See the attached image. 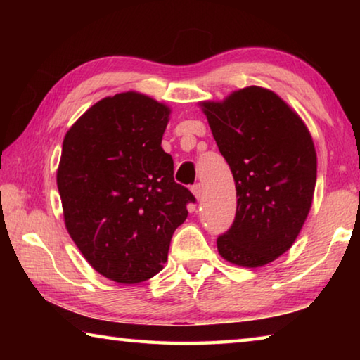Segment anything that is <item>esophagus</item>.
<instances>
[{"label":"esophagus","instance_id":"1","mask_svg":"<svg viewBox=\"0 0 360 360\" xmlns=\"http://www.w3.org/2000/svg\"><path fill=\"white\" fill-rule=\"evenodd\" d=\"M191 191H192V193L195 195V198H197V200L202 198V195H203V187H202V184H200V182H198V184H193Z\"/></svg>","mask_w":360,"mask_h":360}]
</instances>
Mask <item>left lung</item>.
Returning a JSON list of instances; mask_svg holds the SVG:
<instances>
[{"label": "left lung", "instance_id": "8db88e82", "mask_svg": "<svg viewBox=\"0 0 360 360\" xmlns=\"http://www.w3.org/2000/svg\"><path fill=\"white\" fill-rule=\"evenodd\" d=\"M202 106L238 197L217 251L235 265L262 266L292 246L311 208L318 169L311 135L276 94L262 87Z\"/></svg>", "mask_w": 360, "mask_h": 360}]
</instances>
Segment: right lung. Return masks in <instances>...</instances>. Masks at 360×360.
Instances as JSON below:
<instances>
[{
    "mask_svg": "<svg viewBox=\"0 0 360 360\" xmlns=\"http://www.w3.org/2000/svg\"><path fill=\"white\" fill-rule=\"evenodd\" d=\"M169 109L149 96H108L63 139L57 186L65 224L100 275L122 284L155 276L195 197L162 149Z\"/></svg>",
    "mask_w": 360,
    "mask_h": 360,
    "instance_id": "obj_1",
    "label": "right lung"
}]
</instances>
